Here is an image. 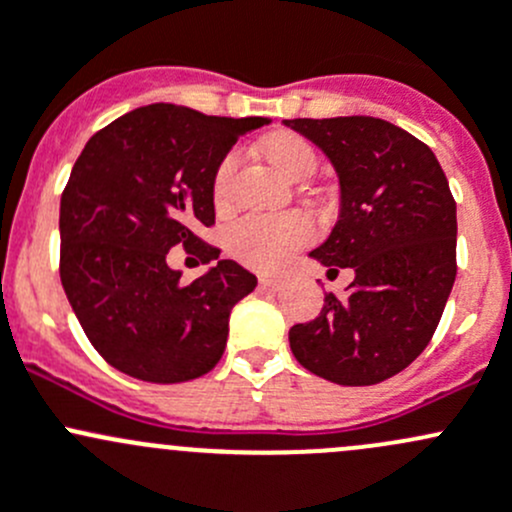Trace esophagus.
Masks as SVG:
<instances>
[{"instance_id": "34e87169", "label": "esophagus", "mask_w": 512, "mask_h": 512, "mask_svg": "<svg viewBox=\"0 0 512 512\" xmlns=\"http://www.w3.org/2000/svg\"><path fill=\"white\" fill-rule=\"evenodd\" d=\"M258 283H261V288H266V291H278V288H283V278L276 276H261Z\"/></svg>"}]
</instances>
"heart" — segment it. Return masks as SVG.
Returning a JSON list of instances; mask_svg holds the SVG:
<instances>
[{
	"label": "heart",
	"instance_id": "b5f03b06",
	"mask_svg": "<svg viewBox=\"0 0 512 512\" xmlns=\"http://www.w3.org/2000/svg\"><path fill=\"white\" fill-rule=\"evenodd\" d=\"M268 160L291 179L313 175L315 150L308 140L298 135H276L266 147ZM236 155L229 152L217 165L212 179V197L217 207H226L231 199V179L236 172ZM315 234V226L308 214H246L231 224L226 234V246L244 266L256 271H276L303 249Z\"/></svg>",
	"mask_w": 512,
	"mask_h": 512
}]
</instances>
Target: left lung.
<instances>
[{
  "instance_id": "left-lung-1",
  "label": "left lung",
  "mask_w": 512,
  "mask_h": 512,
  "mask_svg": "<svg viewBox=\"0 0 512 512\" xmlns=\"http://www.w3.org/2000/svg\"><path fill=\"white\" fill-rule=\"evenodd\" d=\"M340 177V219L310 256L352 268L345 298L328 293L320 315L293 325L295 360L342 387L384 382L434 337L456 281V202L429 145L370 118H295Z\"/></svg>"
}]
</instances>
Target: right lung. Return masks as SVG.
Masks as SVG:
<instances>
[{"instance_id":"add662e5","label":"right lung","mask_w":512,"mask_h":512,"mask_svg":"<svg viewBox=\"0 0 512 512\" xmlns=\"http://www.w3.org/2000/svg\"><path fill=\"white\" fill-rule=\"evenodd\" d=\"M266 123L155 103L105 125L78 155L61 194L59 273L83 333L115 370L175 384L221 360L231 308L256 276L197 229L214 224L217 165ZM175 245L218 266L182 284L166 266Z\"/></svg>"}]
</instances>
